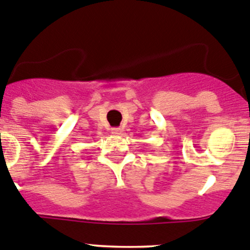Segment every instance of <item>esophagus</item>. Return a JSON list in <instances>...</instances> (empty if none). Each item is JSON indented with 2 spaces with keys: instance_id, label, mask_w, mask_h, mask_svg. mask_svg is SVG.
<instances>
[{
  "instance_id": "esophagus-1",
  "label": "esophagus",
  "mask_w": 250,
  "mask_h": 250,
  "mask_svg": "<svg viewBox=\"0 0 250 250\" xmlns=\"http://www.w3.org/2000/svg\"><path fill=\"white\" fill-rule=\"evenodd\" d=\"M121 132H123V130H121L120 127H113V129H111V134L114 135H120Z\"/></svg>"
}]
</instances>
